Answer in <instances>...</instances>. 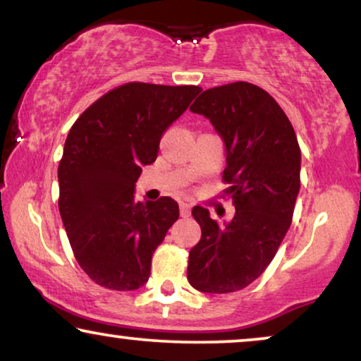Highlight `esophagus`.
I'll use <instances>...</instances> for the list:
<instances>
[{"mask_svg": "<svg viewBox=\"0 0 361 361\" xmlns=\"http://www.w3.org/2000/svg\"><path fill=\"white\" fill-rule=\"evenodd\" d=\"M179 209H180V216H189L190 215V210H192V205L190 204H187V202H180V205H179Z\"/></svg>", "mask_w": 361, "mask_h": 361, "instance_id": "obj_1", "label": "esophagus"}]
</instances>
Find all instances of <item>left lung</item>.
I'll return each instance as SVG.
<instances>
[{
	"label": "left lung",
	"instance_id": "8db88e82",
	"mask_svg": "<svg viewBox=\"0 0 361 361\" xmlns=\"http://www.w3.org/2000/svg\"><path fill=\"white\" fill-rule=\"evenodd\" d=\"M225 145V194L235 216L220 225L194 207L202 236L189 253L187 279L200 293H235L258 279L293 221L300 189L294 128L273 97L248 82L209 88L190 106Z\"/></svg>",
	"mask_w": 361,
	"mask_h": 361
}]
</instances>
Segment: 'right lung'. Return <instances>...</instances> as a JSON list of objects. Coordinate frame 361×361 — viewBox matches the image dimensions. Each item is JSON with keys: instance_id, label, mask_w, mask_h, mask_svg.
<instances>
[{"instance_id": "1", "label": "right lung", "mask_w": 361, "mask_h": 361, "mask_svg": "<svg viewBox=\"0 0 361 361\" xmlns=\"http://www.w3.org/2000/svg\"><path fill=\"white\" fill-rule=\"evenodd\" d=\"M200 90L126 83L98 98L68 131L59 210L78 264L103 288L135 290L149 279L152 253L179 219V205L171 197L136 202L135 184Z\"/></svg>"}]
</instances>
